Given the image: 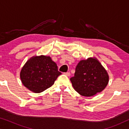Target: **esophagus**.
I'll list each match as a JSON object with an SVG mask.
<instances>
[{
  "mask_svg": "<svg viewBox=\"0 0 129 129\" xmlns=\"http://www.w3.org/2000/svg\"><path fill=\"white\" fill-rule=\"evenodd\" d=\"M64 75L67 76H70V72H66V73H64Z\"/></svg>",
  "mask_w": 129,
  "mask_h": 129,
  "instance_id": "esophagus-1",
  "label": "esophagus"
}]
</instances>
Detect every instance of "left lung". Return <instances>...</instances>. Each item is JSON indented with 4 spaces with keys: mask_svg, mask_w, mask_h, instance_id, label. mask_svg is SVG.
<instances>
[{
    "mask_svg": "<svg viewBox=\"0 0 129 129\" xmlns=\"http://www.w3.org/2000/svg\"><path fill=\"white\" fill-rule=\"evenodd\" d=\"M109 79L107 70L97 58L93 57L79 61L75 76L70 80L77 93L90 97L103 91L108 84Z\"/></svg>",
    "mask_w": 129,
    "mask_h": 129,
    "instance_id": "obj_1",
    "label": "left lung"
}]
</instances>
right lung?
<instances>
[{"mask_svg":"<svg viewBox=\"0 0 129 129\" xmlns=\"http://www.w3.org/2000/svg\"><path fill=\"white\" fill-rule=\"evenodd\" d=\"M61 74L50 56H34L22 67L20 77L27 89L38 93L51 87Z\"/></svg>","mask_w":129,"mask_h":129,"instance_id":"1","label":"right lung"}]
</instances>
